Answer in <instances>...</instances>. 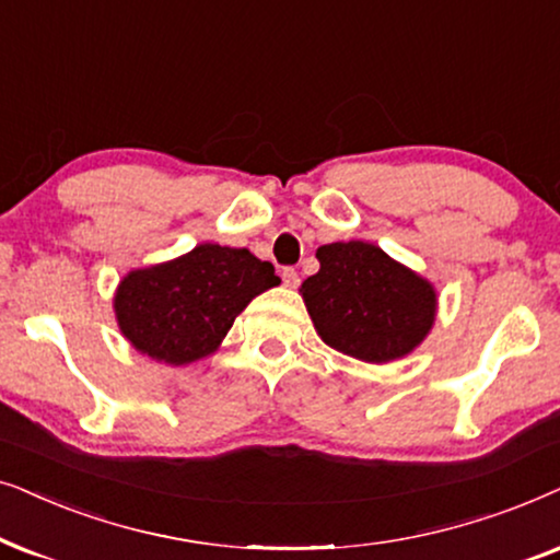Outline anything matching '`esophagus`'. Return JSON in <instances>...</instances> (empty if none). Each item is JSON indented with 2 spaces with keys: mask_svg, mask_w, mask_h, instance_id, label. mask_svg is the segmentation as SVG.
<instances>
[{
  "mask_svg": "<svg viewBox=\"0 0 560 560\" xmlns=\"http://www.w3.org/2000/svg\"><path fill=\"white\" fill-rule=\"evenodd\" d=\"M281 281H284L287 287H296L300 284V271H296L294 266H287L284 271H281Z\"/></svg>",
  "mask_w": 560,
  "mask_h": 560,
  "instance_id": "obj_1",
  "label": "esophagus"
}]
</instances>
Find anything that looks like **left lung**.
Masks as SVG:
<instances>
[{
  "label": "left lung",
  "instance_id": "left-lung-1",
  "mask_svg": "<svg viewBox=\"0 0 560 560\" xmlns=\"http://www.w3.org/2000/svg\"><path fill=\"white\" fill-rule=\"evenodd\" d=\"M319 271L302 296L327 346L369 363H386L420 346L435 319L428 281L378 245L350 241L317 248Z\"/></svg>",
  "mask_w": 560,
  "mask_h": 560
}]
</instances>
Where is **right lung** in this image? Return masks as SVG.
<instances>
[{
  "mask_svg": "<svg viewBox=\"0 0 560 560\" xmlns=\"http://www.w3.org/2000/svg\"><path fill=\"white\" fill-rule=\"evenodd\" d=\"M279 281L273 266L250 250L202 243L125 276L115 296L117 323L140 353L182 366L212 353L245 304Z\"/></svg>",
  "mask_w": 560,
  "mask_h": 560,
  "instance_id": "right-lung-1",
  "label": "right lung"
}]
</instances>
